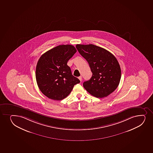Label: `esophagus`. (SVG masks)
<instances>
[{
	"mask_svg": "<svg viewBox=\"0 0 153 153\" xmlns=\"http://www.w3.org/2000/svg\"><path fill=\"white\" fill-rule=\"evenodd\" d=\"M78 79L80 80L81 82V81L82 80V76H79V77H78Z\"/></svg>",
	"mask_w": 153,
	"mask_h": 153,
	"instance_id": "1",
	"label": "esophagus"
}]
</instances>
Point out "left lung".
Here are the masks:
<instances>
[{"instance_id":"left-lung-1","label":"left lung","mask_w":153,"mask_h":153,"mask_svg":"<svg viewBox=\"0 0 153 153\" xmlns=\"http://www.w3.org/2000/svg\"><path fill=\"white\" fill-rule=\"evenodd\" d=\"M89 64L93 75L83 84L93 96L102 98L117 89L120 82L121 70L115 57L104 48L93 44L76 46Z\"/></svg>"}]
</instances>
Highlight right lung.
<instances>
[{
  "instance_id": "right-lung-1",
  "label": "right lung",
  "mask_w": 153,
  "mask_h": 153,
  "mask_svg": "<svg viewBox=\"0 0 153 153\" xmlns=\"http://www.w3.org/2000/svg\"><path fill=\"white\" fill-rule=\"evenodd\" d=\"M76 51L72 45H59L44 53L38 60L36 82L42 93L49 99H64L70 94L74 85L80 82L73 75L67 65Z\"/></svg>"
}]
</instances>
